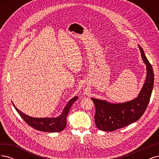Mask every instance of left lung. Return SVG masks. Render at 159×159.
I'll use <instances>...</instances> for the list:
<instances>
[{
	"mask_svg": "<svg viewBox=\"0 0 159 159\" xmlns=\"http://www.w3.org/2000/svg\"><path fill=\"white\" fill-rule=\"evenodd\" d=\"M139 47L147 66V78L143 87L137 98L123 103L113 104L91 98L95 107V123L99 130L113 131L126 127L140 119L146 111L153 88L154 72L142 48Z\"/></svg>",
	"mask_w": 159,
	"mask_h": 159,
	"instance_id": "left-lung-1",
	"label": "left lung"
}]
</instances>
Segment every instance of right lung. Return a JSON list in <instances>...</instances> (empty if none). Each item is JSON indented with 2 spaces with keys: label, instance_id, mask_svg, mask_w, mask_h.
<instances>
[{
  "label": "right lung",
  "instance_id": "right-lung-1",
  "mask_svg": "<svg viewBox=\"0 0 159 159\" xmlns=\"http://www.w3.org/2000/svg\"><path fill=\"white\" fill-rule=\"evenodd\" d=\"M78 99V98L75 96L74 98H72L70 102L66 105L63 112H62L60 116L57 118H35L28 116L27 115L22 113L20 110H18L14 103L13 105L14 108L16 109L18 114L22 118L28 125L35 129L36 130L44 132H60L65 129L66 126V119L70 108L75 101Z\"/></svg>",
  "mask_w": 159,
  "mask_h": 159
}]
</instances>
